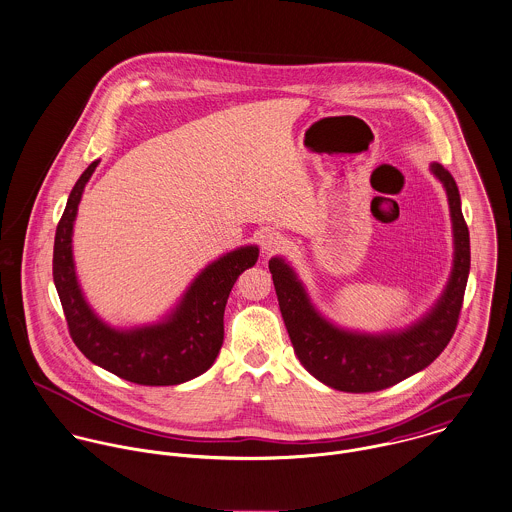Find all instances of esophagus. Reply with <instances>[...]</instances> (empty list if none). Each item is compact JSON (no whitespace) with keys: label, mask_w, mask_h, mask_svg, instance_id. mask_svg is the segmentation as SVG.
I'll return each mask as SVG.
<instances>
[{"label":"esophagus","mask_w":512,"mask_h":512,"mask_svg":"<svg viewBox=\"0 0 512 512\" xmlns=\"http://www.w3.org/2000/svg\"><path fill=\"white\" fill-rule=\"evenodd\" d=\"M260 244H262V250L266 254H278V252H283V248L287 244V238L278 231H266L262 234Z\"/></svg>","instance_id":"34e87169"}]
</instances>
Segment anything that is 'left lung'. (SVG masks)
I'll use <instances>...</instances> for the list:
<instances>
[{
    "label": "left lung",
    "instance_id": "obj_1",
    "mask_svg": "<svg viewBox=\"0 0 512 512\" xmlns=\"http://www.w3.org/2000/svg\"><path fill=\"white\" fill-rule=\"evenodd\" d=\"M432 172L446 187L454 223L456 258L452 278L438 305L420 323L399 334H352L326 323L313 309L293 270L279 258L270 260L279 311L293 350L305 370L328 387L346 393L387 389L430 366L452 340L464 305L469 274V231L460 191L452 174L440 164Z\"/></svg>",
    "mask_w": 512,
    "mask_h": 512
}]
</instances>
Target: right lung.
<instances>
[{"instance_id": "add662e5", "label": "right lung", "mask_w": 512, "mask_h": 512, "mask_svg": "<svg viewBox=\"0 0 512 512\" xmlns=\"http://www.w3.org/2000/svg\"><path fill=\"white\" fill-rule=\"evenodd\" d=\"M99 160L92 162L70 191L58 221L52 254V278L80 352L95 366L139 385H178L207 372L225 336V305L238 276L258 260L256 246H244L207 266L187 289L176 313L162 325L121 332L103 325L76 281L72 227L84 186Z\"/></svg>"}]
</instances>
